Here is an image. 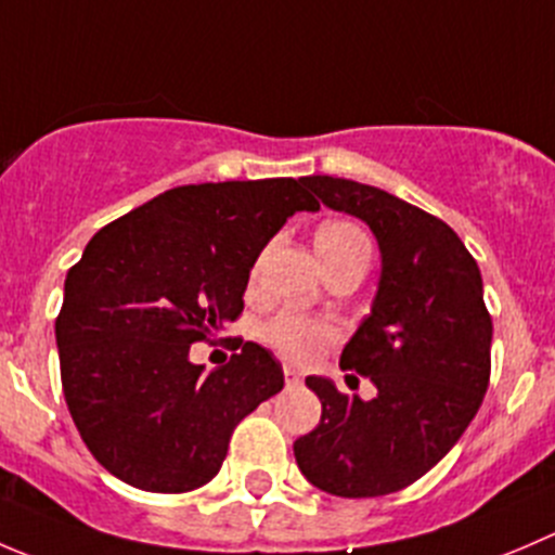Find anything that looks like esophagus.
<instances>
[{
    "mask_svg": "<svg viewBox=\"0 0 555 555\" xmlns=\"http://www.w3.org/2000/svg\"><path fill=\"white\" fill-rule=\"evenodd\" d=\"M284 379H287V385H298L304 376H300V371L293 369V365H284Z\"/></svg>",
    "mask_w": 555,
    "mask_h": 555,
    "instance_id": "1",
    "label": "esophagus"
}]
</instances>
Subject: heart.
<instances>
[{"label": "heart", "mask_w": 555, "mask_h": 555, "mask_svg": "<svg viewBox=\"0 0 555 555\" xmlns=\"http://www.w3.org/2000/svg\"><path fill=\"white\" fill-rule=\"evenodd\" d=\"M314 244L325 268L341 257L358 255V251L371 255L369 235L358 224L341 222V219L320 224ZM333 336H336V327L331 322L311 320V317L295 314V311H284L262 327V341L293 363H306V360L314 358L327 341H333Z\"/></svg>", "instance_id": "heart-1"}]
</instances>
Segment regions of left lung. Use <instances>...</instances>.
<instances>
[{"label": "left lung", "mask_w": 555, "mask_h": 555, "mask_svg": "<svg viewBox=\"0 0 555 555\" xmlns=\"http://www.w3.org/2000/svg\"><path fill=\"white\" fill-rule=\"evenodd\" d=\"M304 184L333 211L363 219L382 251L371 314L341 352L376 396H347L306 376L320 426L293 444L298 469L344 499L396 493L450 453L486 398L493 322L475 257L450 224L376 186L333 176Z\"/></svg>", "instance_id": "1"}]
</instances>
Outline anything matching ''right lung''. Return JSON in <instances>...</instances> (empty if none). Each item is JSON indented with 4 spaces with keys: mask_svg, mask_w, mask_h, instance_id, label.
I'll list each match as a JSON object with an SVG mask.
<instances>
[{
    "mask_svg": "<svg viewBox=\"0 0 555 555\" xmlns=\"http://www.w3.org/2000/svg\"><path fill=\"white\" fill-rule=\"evenodd\" d=\"M317 208L304 179L176 186L86 244L64 279L56 347L75 428L113 477L152 493L217 477L235 426L282 390L284 371L238 341L203 374L190 344L238 320L260 251Z\"/></svg>",
    "mask_w": 555,
    "mask_h": 555,
    "instance_id": "add662e5",
    "label": "right lung"
}]
</instances>
